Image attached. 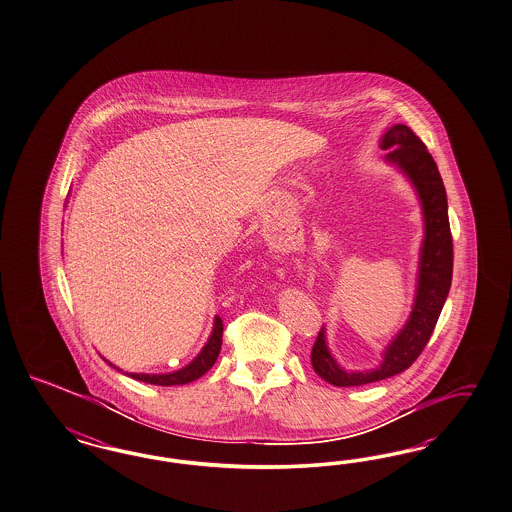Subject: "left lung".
Here are the masks:
<instances>
[{
    "label": "left lung",
    "mask_w": 512,
    "mask_h": 512,
    "mask_svg": "<svg viewBox=\"0 0 512 512\" xmlns=\"http://www.w3.org/2000/svg\"><path fill=\"white\" fill-rule=\"evenodd\" d=\"M379 142L383 150H390L385 161L409 180L420 202L424 236L417 266V289L409 319L385 347L381 364L373 370L347 372L341 368L328 349L325 326L321 328L311 349V366L334 387H360L405 372L430 340L452 281L449 204L434 157L407 125L388 127Z\"/></svg>",
    "instance_id": "8db88e82"
}]
</instances>
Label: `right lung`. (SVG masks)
Returning a JSON list of instances; mask_svg holds the SVG:
<instances>
[{
  "label": "right lung",
  "mask_w": 512,
  "mask_h": 512,
  "mask_svg": "<svg viewBox=\"0 0 512 512\" xmlns=\"http://www.w3.org/2000/svg\"><path fill=\"white\" fill-rule=\"evenodd\" d=\"M221 338H223V321L216 317L214 319V328H212V334L206 341V345L202 347L201 353L197 357L193 358L187 366H184L182 370L172 373H125L137 381L142 383H150V385H159V387H172V385H187L195 379L202 377L204 373L208 372L214 364H216L217 357H219V351H221ZM105 362L116 368L114 364H110L109 360L105 358ZM118 372H122L120 368H116Z\"/></svg>",
  "instance_id": "add662e5"
}]
</instances>
